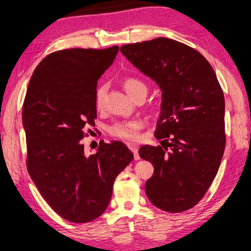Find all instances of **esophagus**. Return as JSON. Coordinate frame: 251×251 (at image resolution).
<instances>
[{"label": "esophagus", "mask_w": 251, "mask_h": 251, "mask_svg": "<svg viewBox=\"0 0 251 251\" xmlns=\"http://www.w3.org/2000/svg\"><path fill=\"white\" fill-rule=\"evenodd\" d=\"M128 147H129V150L133 152V157H134V159H136V161H138V159H139L140 157H139V154H138V148H137V146H134V145H132V144H129Z\"/></svg>", "instance_id": "34e87169"}]
</instances>
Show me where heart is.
<instances>
[{
  "label": "heart",
  "mask_w": 251,
  "mask_h": 251,
  "mask_svg": "<svg viewBox=\"0 0 251 251\" xmlns=\"http://www.w3.org/2000/svg\"><path fill=\"white\" fill-rule=\"evenodd\" d=\"M123 87H125L126 92L129 94L130 96L133 97L139 93H146L147 94V86L144 81L140 79L129 77L123 81ZM107 93L106 85H101L96 90L95 94V105L97 108H101L104 105V100ZM143 126V122L140 120H129V121H119L112 125L108 128V132L111 136L119 139L128 140V141H134L138 139L139 136V130Z\"/></svg>",
  "instance_id": "b5f03b06"
}]
</instances>
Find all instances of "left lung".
<instances>
[{
  "instance_id": "8db88e82",
  "label": "left lung",
  "mask_w": 251,
  "mask_h": 251,
  "mask_svg": "<svg viewBox=\"0 0 251 251\" xmlns=\"http://www.w3.org/2000/svg\"><path fill=\"white\" fill-rule=\"evenodd\" d=\"M121 53L162 90L155 137L163 147L139 150L154 166L147 197L169 213L190 209L212 184L225 148L224 95L215 71L195 49L170 38L123 45Z\"/></svg>"
}]
</instances>
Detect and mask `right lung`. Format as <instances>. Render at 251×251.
Here are the masks:
<instances>
[{"label":"right lung","mask_w":251,"mask_h":251,"mask_svg":"<svg viewBox=\"0 0 251 251\" xmlns=\"http://www.w3.org/2000/svg\"><path fill=\"white\" fill-rule=\"evenodd\" d=\"M118 52L119 46L56 50L42 60L29 81L23 106L27 170L47 204L69 222L100 216L115 177L133 159L121 141L101 140L90 156L81 144L97 118V81Z\"/></svg>","instance_id":"1"}]
</instances>
